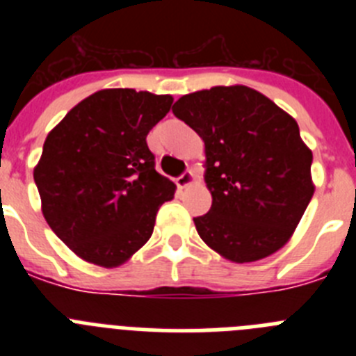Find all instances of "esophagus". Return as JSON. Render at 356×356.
<instances>
[{
    "label": "esophagus",
    "instance_id": "1",
    "mask_svg": "<svg viewBox=\"0 0 356 356\" xmlns=\"http://www.w3.org/2000/svg\"><path fill=\"white\" fill-rule=\"evenodd\" d=\"M194 178H196V176H194V172L188 169V171H185L184 175L176 178V185H178V188H187L188 185L194 184Z\"/></svg>",
    "mask_w": 356,
    "mask_h": 356
}]
</instances>
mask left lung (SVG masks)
<instances>
[{
    "instance_id": "left-lung-1",
    "label": "left lung",
    "mask_w": 356,
    "mask_h": 356,
    "mask_svg": "<svg viewBox=\"0 0 356 356\" xmlns=\"http://www.w3.org/2000/svg\"><path fill=\"white\" fill-rule=\"evenodd\" d=\"M172 114L205 143L212 207L194 217L203 242L237 264L284 248L316 188L294 118L246 85L185 94Z\"/></svg>"
}]
</instances>
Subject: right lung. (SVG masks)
Returning a JSON list of instances; mask_svg holds the SVG:
<instances>
[{"label": "right lung", "mask_w": 356, "mask_h": 356, "mask_svg": "<svg viewBox=\"0 0 356 356\" xmlns=\"http://www.w3.org/2000/svg\"><path fill=\"white\" fill-rule=\"evenodd\" d=\"M169 94L103 89L67 112L33 169L44 219L81 260L118 267L149 241L176 185L156 172L146 137Z\"/></svg>", "instance_id": "1"}]
</instances>
